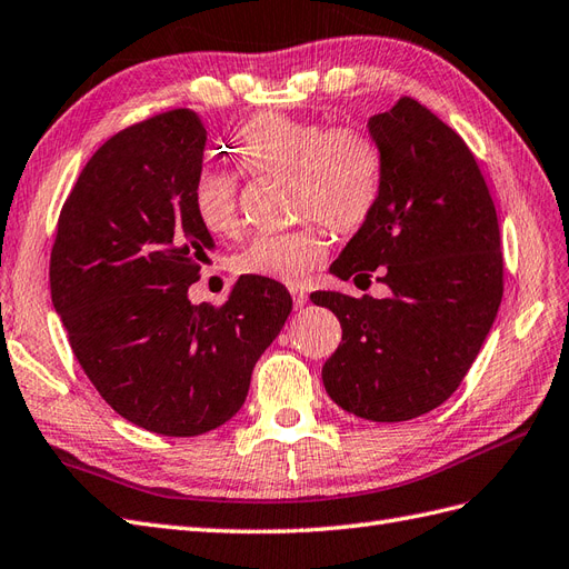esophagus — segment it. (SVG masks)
<instances>
[{
  "instance_id": "esophagus-1",
  "label": "esophagus",
  "mask_w": 569,
  "mask_h": 569,
  "mask_svg": "<svg viewBox=\"0 0 569 569\" xmlns=\"http://www.w3.org/2000/svg\"><path fill=\"white\" fill-rule=\"evenodd\" d=\"M290 296H293V308L296 310H302L305 305H308V293H305V290L293 288V290H290Z\"/></svg>"
}]
</instances>
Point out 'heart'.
<instances>
[{"label":"heart","mask_w":569,"mask_h":569,"mask_svg":"<svg viewBox=\"0 0 569 569\" xmlns=\"http://www.w3.org/2000/svg\"><path fill=\"white\" fill-rule=\"evenodd\" d=\"M240 166L252 174H288L298 218H317L337 232L366 226L380 197L382 160L377 143L353 124L325 127L315 120L264 112L236 134ZM199 223L218 238L240 230L238 178L201 168L192 184ZM329 252L327 232L308 223L290 232L254 238L238 254V271L257 279L300 283Z\"/></svg>","instance_id":"heart-1"}]
</instances>
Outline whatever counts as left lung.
Returning <instances> with one entry per match:
<instances>
[{
    "mask_svg": "<svg viewBox=\"0 0 569 569\" xmlns=\"http://www.w3.org/2000/svg\"><path fill=\"white\" fill-rule=\"evenodd\" d=\"M368 134L380 197L329 271L370 283L380 269L389 296L310 300L343 329L322 368L327 395L358 418L401 423L447 401L483 346L502 300L500 228L469 146L418 100L372 114Z\"/></svg>",
    "mask_w": 569,
    "mask_h": 569,
    "instance_id": "obj_1",
    "label": "left lung"
}]
</instances>
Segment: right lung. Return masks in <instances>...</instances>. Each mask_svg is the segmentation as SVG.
Here are the masks:
<instances>
[{"mask_svg": "<svg viewBox=\"0 0 569 569\" xmlns=\"http://www.w3.org/2000/svg\"><path fill=\"white\" fill-rule=\"evenodd\" d=\"M207 129L172 110L91 156L60 213L50 293L83 372L129 423L203 435L236 416L254 362L293 310L279 281L240 276L223 308L187 290L216 250L192 184Z\"/></svg>", "mask_w": 569, "mask_h": 569, "instance_id": "right-lung-1", "label": "right lung"}]
</instances>
